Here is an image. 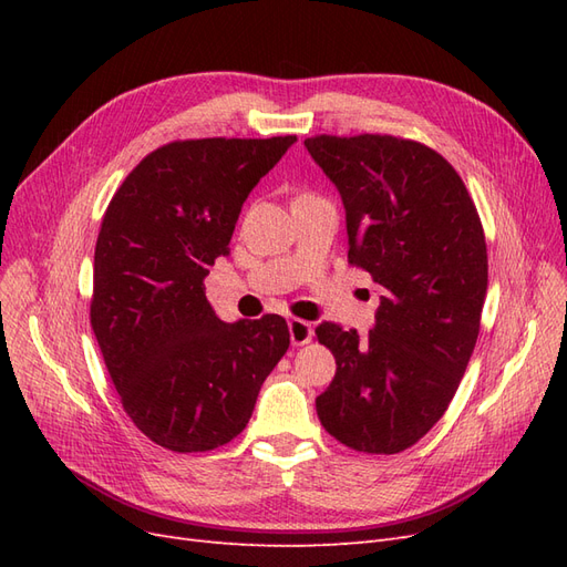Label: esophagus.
I'll return each instance as SVG.
<instances>
[{"label": "esophagus", "mask_w": 567, "mask_h": 567, "mask_svg": "<svg viewBox=\"0 0 567 567\" xmlns=\"http://www.w3.org/2000/svg\"><path fill=\"white\" fill-rule=\"evenodd\" d=\"M288 333L293 346H307L312 340V323L302 319H290L288 321Z\"/></svg>", "instance_id": "1"}]
</instances>
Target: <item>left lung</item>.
Here are the masks:
<instances>
[{"label":"left lung","instance_id":"obj_1","mask_svg":"<svg viewBox=\"0 0 567 567\" xmlns=\"http://www.w3.org/2000/svg\"><path fill=\"white\" fill-rule=\"evenodd\" d=\"M305 146L346 208L348 262L381 293L367 336L315 329L336 357L317 414L357 452L398 454L442 419L468 367L487 296L483 225L456 169L423 144L321 134Z\"/></svg>","mask_w":567,"mask_h":567}]
</instances>
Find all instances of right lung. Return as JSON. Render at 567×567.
Returning a JSON list of instances; mask_svg holds the SVG:
<instances>
[{"label": "right lung", "instance_id": "obj_1", "mask_svg": "<svg viewBox=\"0 0 567 567\" xmlns=\"http://www.w3.org/2000/svg\"><path fill=\"white\" fill-rule=\"evenodd\" d=\"M296 142L167 144L132 169L101 221L92 329L127 416L165 450L234 440L288 350L286 319L221 321L203 279L229 255L257 182Z\"/></svg>", "mask_w": 567, "mask_h": 567}]
</instances>
